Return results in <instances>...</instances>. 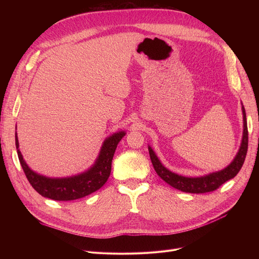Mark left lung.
<instances>
[{
	"mask_svg": "<svg viewBox=\"0 0 259 259\" xmlns=\"http://www.w3.org/2000/svg\"><path fill=\"white\" fill-rule=\"evenodd\" d=\"M242 112H243V137L242 143L240 146L239 151L237 155L234 156L233 161L229 164L228 166L225 167L222 170L215 171V173H210L201 177H185L182 175H178L167 169L163 165L161 161L155 155L154 151L149 146V154H150V159L152 162V165L158 174L164 182L167 183L169 186L174 187L175 189H178L183 192H189V193H205L216 190L217 188L221 187L229 179L236 176L242 165L244 163L246 152H247V146H248V132H247V122H246V114L245 109L242 106Z\"/></svg>",
	"mask_w": 259,
	"mask_h": 259,
	"instance_id": "8db88e82",
	"label": "left lung"
}]
</instances>
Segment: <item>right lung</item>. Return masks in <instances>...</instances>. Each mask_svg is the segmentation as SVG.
I'll return each mask as SVG.
<instances>
[{
    "label": "right lung",
    "instance_id": "obj_1",
    "mask_svg": "<svg viewBox=\"0 0 259 259\" xmlns=\"http://www.w3.org/2000/svg\"><path fill=\"white\" fill-rule=\"evenodd\" d=\"M124 136L125 132H117L106 138L94 165L79 175L66 178H50L35 173L22 158L17 133H15V142L20 165L33 189L44 198L55 201H72L97 191L106 184L111 173V163L115 149Z\"/></svg>",
    "mask_w": 259,
    "mask_h": 259
}]
</instances>
